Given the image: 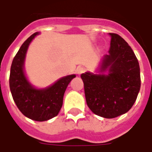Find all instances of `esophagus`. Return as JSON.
<instances>
[{"mask_svg":"<svg viewBox=\"0 0 152 152\" xmlns=\"http://www.w3.org/2000/svg\"><path fill=\"white\" fill-rule=\"evenodd\" d=\"M85 71H86V68H85V67H83V66H78V67L76 68V72H77L78 75L82 74Z\"/></svg>","mask_w":152,"mask_h":152,"instance_id":"esophagus-1","label":"esophagus"}]
</instances>
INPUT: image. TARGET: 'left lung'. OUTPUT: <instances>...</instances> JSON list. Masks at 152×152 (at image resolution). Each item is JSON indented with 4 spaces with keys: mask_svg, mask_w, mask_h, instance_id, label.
I'll return each instance as SVG.
<instances>
[{
    "mask_svg": "<svg viewBox=\"0 0 152 152\" xmlns=\"http://www.w3.org/2000/svg\"><path fill=\"white\" fill-rule=\"evenodd\" d=\"M108 53L102 57L97 73L80 75L87 105L102 117H117L129 112L137 99L141 86L140 67L129 44L115 33H109Z\"/></svg>",
    "mask_w": 152,
    "mask_h": 152,
    "instance_id": "left-lung-1",
    "label": "left lung"
}]
</instances>
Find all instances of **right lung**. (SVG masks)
I'll use <instances>...</instances> for the list:
<instances>
[{
	"instance_id": "add662e5",
	"label": "right lung",
	"mask_w": 152,
	"mask_h": 152,
	"mask_svg": "<svg viewBox=\"0 0 152 152\" xmlns=\"http://www.w3.org/2000/svg\"><path fill=\"white\" fill-rule=\"evenodd\" d=\"M40 32H35L25 40L12 62L10 88L19 111L26 117L36 121H45L58 114L63 106L64 93L75 74L60 78L45 88H37L26 76L24 69L28 47Z\"/></svg>"
}]
</instances>
